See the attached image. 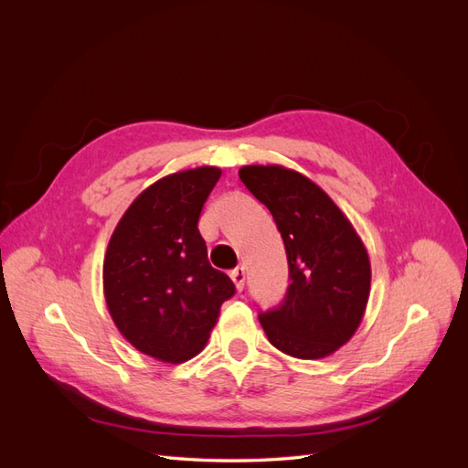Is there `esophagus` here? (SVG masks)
<instances>
[{"label": "esophagus", "instance_id": "obj_1", "mask_svg": "<svg viewBox=\"0 0 468 468\" xmlns=\"http://www.w3.org/2000/svg\"><path fill=\"white\" fill-rule=\"evenodd\" d=\"M230 277L234 281V285L238 291L244 289V282H246V267H236L230 271Z\"/></svg>", "mask_w": 468, "mask_h": 468}]
</instances>
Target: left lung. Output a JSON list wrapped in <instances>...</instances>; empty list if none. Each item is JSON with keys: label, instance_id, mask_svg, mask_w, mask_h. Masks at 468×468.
I'll return each mask as SVG.
<instances>
[{"label": "left lung", "instance_id": "obj_1", "mask_svg": "<svg viewBox=\"0 0 468 468\" xmlns=\"http://www.w3.org/2000/svg\"><path fill=\"white\" fill-rule=\"evenodd\" d=\"M239 179L263 203L285 242L291 285L260 314L267 339L296 359H322L357 332L371 292L363 239L322 187L294 169L244 165Z\"/></svg>", "mask_w": 468, "mask_h": 468}]
</instances>
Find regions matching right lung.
Listing matches in <instances>:
<instances>
[{
	"instance_id": "obj_1",
	"label": "right lung",
	"mask_w": 468,
	"mask_h": 468,
	"mask_svg": "<svg viewBox=\"0 0 468 468\" xmlns=\"http://www.w3.org/2000/svg\"><path fill=\"white\" fill-rule=\"evenodd\" d=\"M220 176L218 167L201 165L152 183L126 208L105 251L112 322L133 347L164 363L201 353L234 294L230 277L208 263L197 226Z\"/></svg>"
}]
</instances>
